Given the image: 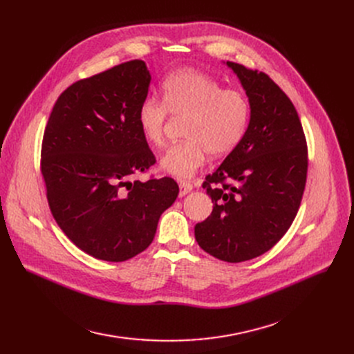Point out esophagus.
I'll return each mask as SVG.
<instances>
[{"label":"esophagus","mask_w":354,"mask_h":354,"mask_svg":"<svg viewBox=\"0 0 354 354\" xmlns=\"http://www.w3.org/2000/svg\"><path fill=\"white\" fill-rule=\"evenodd\" d=\"M192 189H194L192 183H189V182H185V180H180V182H179V196L188 195Z\"/></svg>","instance_id":"34e87169"}]
</instances>
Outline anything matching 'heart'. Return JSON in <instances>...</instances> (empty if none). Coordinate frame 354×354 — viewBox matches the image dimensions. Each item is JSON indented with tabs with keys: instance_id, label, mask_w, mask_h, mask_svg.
I'll return each mask as SVG.
<instances>
[{
	"instance_id": "1",
	"label": "heart",
	"mask_w": 354,
	"mask_h": 354,
	"mask_svg": "<svg viewBox=\"0 0 354 354\" xmlns=\"http://www.w3.org/2000/svg\"><path fill=\"white\" fill-rule=\"evenodd\" d=\"M163 100L145 97L138 107V124L143 138L162 145L169 113L187 118L183 142L166 149L160 169L178 179L191 178L203 166L208 153L221 158L243 140L250 118V99L243 90L224 88L219 80L194 68L171 73L162 83Z\"/></svg>"
}]
</instances>
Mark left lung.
<instances>
[{"instance_id":"obj_1","label":"left lung","mask_w":354,"mask_h":354,"mask_svg":"<svg viewBox=\"0 0 354 354\" xmlns=\"http://www.w3.org/2000/svg\"><path fill=\"white\" fill-rule=\"evenodd\" d=\"M243 84L251 118L241 143L205 178L212 214L195 225L199 247L227 263L271 250L299 212L307 179V142L299 113L266 73L227 62Z\"/></svg>"}]
</instances>
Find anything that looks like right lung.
<instances>
[{
    "label": "right lung",
    "instance_id": "obj_1",
    "mask_svg": "<svg viewBox=\"0 0 354 354\" xmlns=\"http://www.w3.org/2000/svg\"><path fill=\"white\" fill-rule=\"evenodd\" d=\"M151 73L132 60L67 87L41 145L50 211L71 243L103 261L145 251L179 187L172 178L132 180L156 159L138 124Z\"/></svg>",
    "mask_w": 354,
    "mask_h": 354
}]
</instances>
